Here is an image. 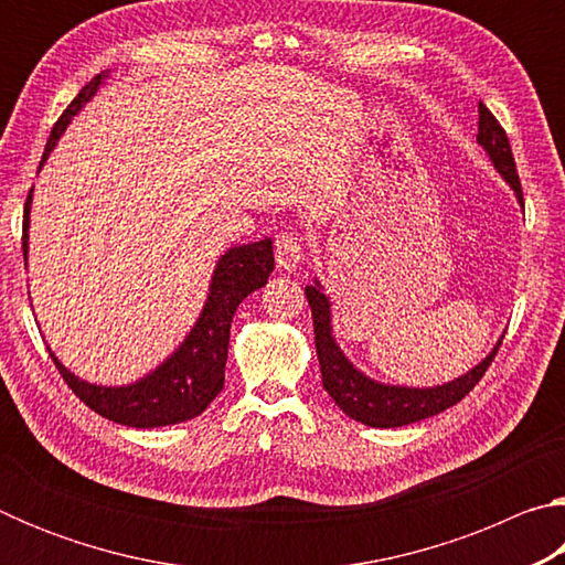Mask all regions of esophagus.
Segmentation results:
<instances>
[{
  "label": "esophagus",
  "instance_id": "34e87169",
  "mask_svg": "<svg viewBox=\"0 0 565 565\" xmlns=\"http://www.w3.org/2000/svg\"><path fill=\"white\" fill-rule=\"evenodd\" d=\"M274 246H276V264H279V269L291 271L301 264V259H303V238H301V234L281 232L279 236H276Z\"/></svg>",
  "mask_w": 565,
  "mask_h": 565
}]
</instances>
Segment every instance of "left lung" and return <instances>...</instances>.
Returning <instances> with one entry per match:
<instances>
[{
  "mask_svg": "<svg viewBox=\"0 0 565 565\" xmlns=\"http://www.w3.org/2000/svg\"><path fill=\"white\" fill-rule=\"evenodd\" d=\"M476 141L486 149V154L491 157L493 167L499 169V174L505 181H509V186L515 191V199H519V204L523 206V189H521L519 171H515L509 137H505L499 119L493 117L483 102L478 104ZM306 299H309V306H311L313 337H317V353L321 363L323 388H327V394L337 401V406L343 411V414L374 428H396V426L416 424V420H424L428 416H436L441 414V411L456 406L458 401H461L468 391L483 379L486 369L491 366V361L495 353H499V347L503 341L501 339L495 343L489 356L468 371V374L448 381L444 386H434V388L388 386L363 376L361 371L353 366L347 356H343V351L339 349V343L331 333L329 296L323 294L319 281H313V286H306Z\"/></svg>",
  "mask_w": 565,
  "mask_h": 565,
  "instance_id": "left-lung-1",
  "label": "left lung"
}]
</instances>
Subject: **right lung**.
Wrapping results in <instances>:
<instances>
[{
	"mask_svg": "<svg viewBox=\"0 0 565 565\" xmlns=\"http://www.w3.org/2000/svg\"><path fill=\"white\" fill-rule=\"evenodd\" d=\"M104 74L94 79L72 99L70 107L52 127L46 149L40 161V169L50 157L56 141L72 121L74 114L97 94ZM32 191L24 204V224H22V252L26 266V248H30V209H32ZM274 271V246L271 238L262 242L234 246L218 259L212 286H209V299L202 313L189 331V337L181 341V347L171 356L159 363V366L145 379L134 381L129 386H97L87 381L76 379L70 369H64L60 359L50 349L54 366L60 369L62 379L66 381L79 401H84L99 416L114 420V424L131 426V428H157L171 426L189 420L206 411V406L218 396L224 388V369L228 353V331H232V319L236 306L242 303L248 294L262 289L269 281Z\"/></svg>",
	"mask_w": 565,
	"mask_h": 565,
	"instance_id": "add662e5",
	"label": "right lung"
}]
</instances>
